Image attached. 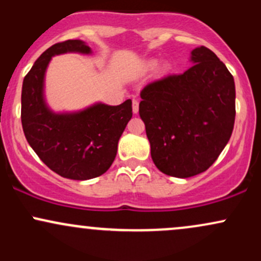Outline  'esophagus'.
Masks as SVG:
<instances>
[{
    "label": "esophagus",
    "instance_id": "1",
    "mask_svg": "<svg viewBox=\"0 0 261 261\" xmlns=\"http://www.w3.org/2000/svg\"><path fill=\"white\" fill-rule=\"evenodd\" d=\"M133 112L134 114H137L139 113V101L137 100H133Z\"/></svg>",
    "mask_w": 261,
    "mask_h": 261
}]
</instances>
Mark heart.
Here are the masks:
<instances>
[{
    "instance_id": "1",
    "label": "heart",
    "mask_w": 261,
    "mask_h": 261,
    "mask_svg": "<svg viewBox=\"0 0 261 261\" xmlns=\"http://www.w3.org/2000/svg\"><path fill=\"white\" fill-rule=\"evenodd\" d=\"M155 66H157V62H155V61H149V62H148V67H149V68H154ZM167 71H168V67H167L166 65L162 66V67H161V73L164 74V73L167 72Z\"/></svg>"
}]
</instances>
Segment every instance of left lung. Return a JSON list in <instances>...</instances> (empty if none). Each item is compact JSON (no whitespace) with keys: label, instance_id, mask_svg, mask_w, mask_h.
I'll return each mask as SVG.
<instances>
[{"label":"left lung","instance_id":"1","mask_svg":"<svg viewBox=\"0 0 261 261\" xmlns=\"http://www.w3.org/2000/svg\"><path fill=\"white\" fill-rule=\"evenodd\" d=\"M189 70L149 83L140 93L151 157L164 174L205 172L226 147L236 118L233 76L216 54L194 49Z\"/></svg>","mask_w":261,"mask_h":261}]
</instances>
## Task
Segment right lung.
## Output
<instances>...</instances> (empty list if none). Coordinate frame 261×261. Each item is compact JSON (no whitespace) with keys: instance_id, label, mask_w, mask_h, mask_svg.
<instances>
[{"instance_id":"1","label":"right lung","mask_w":261,"mask_h":261,"mask_svg":"<svg viewBox=\"0 0 261 261\" xmlns=\"http://www.w3.org/2000/svg\"><path fill=\"white\" fill-rule=\"evenodd\" d=\"M92 55L83 40L53 45L39 56L22 87V126L38 157L73 180H88L107 172L115 160L118 142L133 118V101L108 106L97 101L76 112H54L45 98V74L54 56Z\"/></svg>"}]
</instances>
